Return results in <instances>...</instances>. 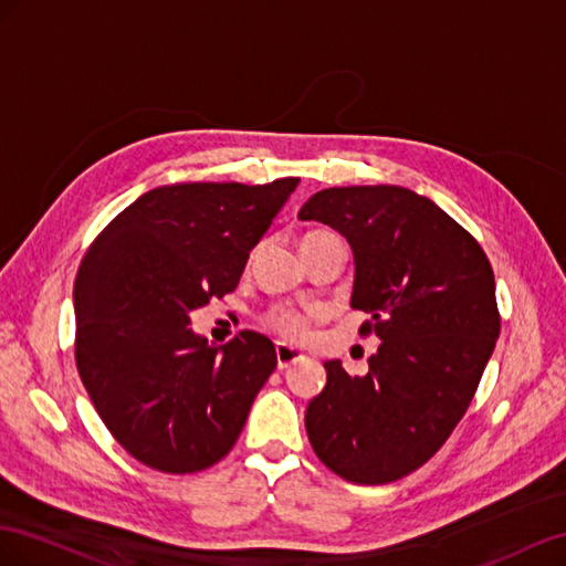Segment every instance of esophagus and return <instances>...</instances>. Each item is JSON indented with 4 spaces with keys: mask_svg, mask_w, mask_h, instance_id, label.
Masks as SVG:
<instances>
[{
    "mask_svg": "<svg viewBox=\"0 0 566 566\" xmlns=\"http://www.w3.org/2000/svg\"><path fill=\"white\" fill-rule=\"evenodd\" d=\"M274 353H277V367L280 369H286V367H292V365L305 360V355L298 348L289 346L284 342H277V346H274Z\"/></svg>",
    "mask_w": 566,
    "mask_h": 566,
    "instance_id": "1",
    "label": "esophagus"
}]
</instances>
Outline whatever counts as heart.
<instances>
[{
    "label": "heart",
    "mask_w": 566,
    "mask_h": 566,
    "mask_svg": "<svg viewBox=\"0 0 566 566\" xmlns=\"http://www.w3.org/2000/svg\"><path fill=\"white\" fill-rule=\"evenodd\" d=\"M325 237H334V234H329V232H322V230L305 232V234H303V239H301V244H305V241H313V239H325ZM270 325H272L274 329H280L282 334L296 336V334L301 332V317H298L296 313H292V311H277V313H272V317H270Z\"/></svg>",
    "instance_id": "b5f03b06"
}]
</instances>
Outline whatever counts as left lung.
<instances>
[{
    "label": "left lung",
    "instance_id": "1",
    "mask_svg": "<svg viewBox=\"0 0 566 566\" xmlns=\"http://www.w3.org/2000/svg\"><path fill=\"white\" fill-rule=\"evenodd\" d=\"M298 218L346 237L350 308L369 315L363 332L379 338L363 377L325 363V389L305 410L311 446L353 483L408 476L453 433L493 355L500 315L489 258L443 208L396 185L322 189Z\"/></svg>",
    "mask_w": 566,
    "mask_h": 566
}]
</instances>
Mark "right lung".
<instances>
[{
    "mask_svg": "<svg viewBox=\"0 0 566 566\" xmlns=\"http://www.w3.org/2000/svg\"><path fill=\"white\" fill-rule=\"evenodd\" d=\"M296 185L156 187L83 258L73 286L77 373L113 439L151 470L191 474L228 455L277 367L268 336L247 329L211 346L189 315L234 292Z\"/></svg>",
    "mask_w": 566,
    "mask_h": 566,
    "instance_id": "right-lung-1",
    "label": "right lung"
}]
</instances>
